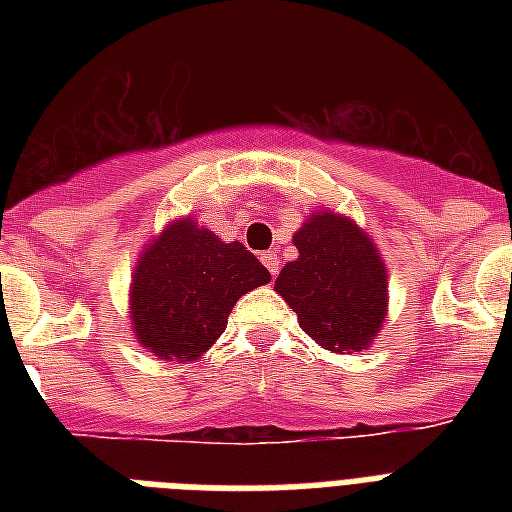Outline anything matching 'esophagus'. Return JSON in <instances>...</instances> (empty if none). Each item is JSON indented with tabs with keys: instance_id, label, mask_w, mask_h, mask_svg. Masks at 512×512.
Segmentation results:
<instances>
[{
	"instance_id": "34e87169",
	"label": "esophagus",
	"mask_w": 512,
	"mask_h": 512,
	"mask_svg": "<svg viewBox=\"0 0 512 512\" xmlns=\"http://www.w3.org/2000/svg\"><path fill=\"white\" fill-rule=\"evenodd\" d=\"M260 260H263L265 268H268L273 279H276V273H279V257H276V252H263V257H260Z\"/></svg>"
}]
</instances>
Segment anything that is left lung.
<instances>
[{
    "instance_id": "8db88e82",
    "label": "left lung",
    "mask_w": 512,
    "mask_h": 512,
    "mask_svg": "<svg viewBox=\"0 0 512 512\" xmlns=\"http://www.w3.org/2000/svg\"><path fill=\"white\" fill-rule=\"evenodd\" d=\"M297 260L281 268L279 292L300 329L321 348L364 350L388 313V268L350 217L313 212L295 233Z\"/></svg>"
}]
</instances>
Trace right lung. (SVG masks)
Listing matches in <instances>:
<instances>
[{
  "label": "right lung",
  "instance_id": "add662e5",
  "mask_svg": "<svg viewBox=\"0 0 512 512\" xmlns=\"http://www.w3.org/2000/svg\"><path fill=\"white\" fill-rule=\"evenodd\" d=\"M268 281V268L241 241L225 244L180 217L151 239L132 273L135 340L164 361H193L223 335L236 300Z\"/></svg>",
  "mask_w": 512,
  "mask_h": 512
}]
</instances>
